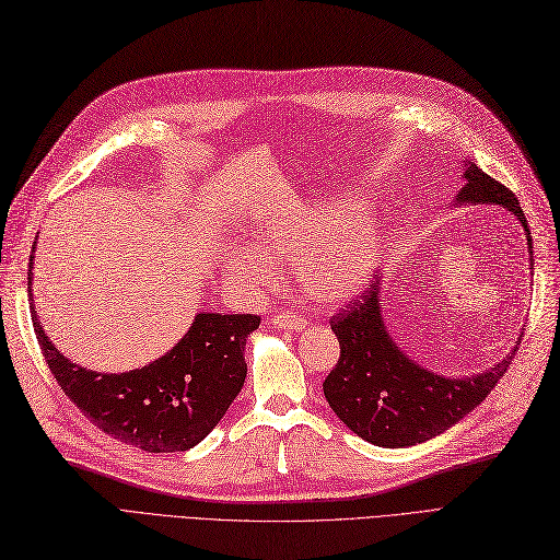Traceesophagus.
Returning a JSON list of instances; mask_svg holds the SVG:
<instances>
[{
  "instance_id": "obj_1",
  "label": "esophagus",
  "mask_w": 560,
  "mask_h": 560,
  "mask_svg": "<svg viewBox=\"0 0 560 560\" xmlns=\"http://www.w3.org/2000/svg\"><path fill=\"white\" fill-rule=\"evenodd\" d=\"M273 322L280 329H303L308 325L306 317L299 315V313H292V311H278L273 315Z\"/></svg>"
}]
</instances>
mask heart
<instances>
[{
    "label": "heart",
    "instance_id": "heart-1",
    "mask_svg": "<svg viewBox=\"0 0 560 560\" xmlns=\"http://www.w3.org/2000/svg\"><path fill=\"white\" fill-rule=\"evenodd\" d=\"M381 233L366 217H350V206L303 210L282 224L266 226L254 238L252 252H235L229 270L247 292L273 284L276 273L266 265L294 257V276L311 296L338 301L374 273Z\"/></svg>",
    "mask_w": 560,
    "mask_h": 560
}]
</instances>
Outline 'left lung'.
<instances>
[{"mask_svg":"<svg viewBox=\"0 0 560 560\" xmlns=\"http://www.w3.org/2000/svg\"><path fill=\"white\" fill-rule=\"evenodd\" d=\"M467 184L457 194L465 202H495L512 210L528 235L530 229L514 191L469 165ZM381 280H369L364 292L352 296L331 317V329L341 346L336 366L322 383L334 413L366 442L401 448L428 442L446 432L457 420L488 397L490 389L506 374L516 348L506 360L471 378H444L420 369L397 348L383 327Z\"/></svg>","mask_w":560,"mask_h":560,"instance_id":"left-lung-1","label":"left lung"}]
</instances>
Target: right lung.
<instances>
[{
    "mask_svg": "<svg viewBox=\"0 0 560 560\" xmlns=\"http://www.w3.org/2000/svg\"><path fill=\"white\" fill-rule=\"evenodd\" d=\"M259 322L252 313H200L161 360L128 374H95L62 358L32 308L42 354L62 393L95 428L147 453L186 451L210 434L245 383V341Z\"/></svg>",
    "mask_w": 560,
    "mask_h": 560,
    "instance_id": "right-lung-1",
    "label": "right lung"
}]
</instances>
